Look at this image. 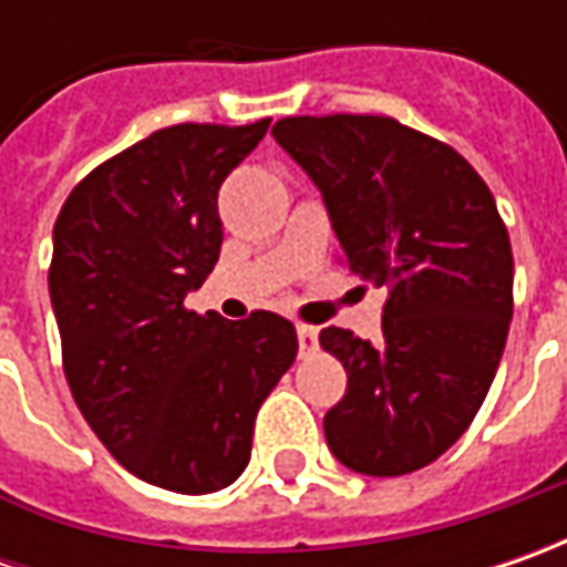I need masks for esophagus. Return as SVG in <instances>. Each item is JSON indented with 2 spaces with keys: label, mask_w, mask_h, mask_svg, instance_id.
Returning <instances> with one entry per match:
<instances>
[{
  "label": "esophagus",
  "mask_w": 567,
  "mask_h": 567,
  "mask_svg": "<svg viewBox=\"0 0 567 567\" xmlns=\"http://www.w3.org/2000/svg\"><path fill=\"white\" fill-rule=\"evenodd\" d=\"M296 338H299V350H302V353H312L318 347V328L299 324V328H296Z\"/></svg>",
  "instance_id": "1"
}]
</instances>
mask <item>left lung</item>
Returning <instances> with one entry per match:
<instances>
[{
	"label": "left lung",
	"mask_w": 567,
	"mask_h": 567,
	"mask_svg": "<svg viewBox=\"0 0 567 567\" xmlns=\"http://www.w3.org/2000/svg\"><path fill=\"white\" fill-rule=\"evenodd\" d=\"M321 192L347 268L388 284L381 340L324 328L347 394L324 413L343 467L403 476L483 406L512 324L514 258L489 186L447 144L388 116H290L271 128Z\"/></svg>",
	"instance_id": "8db88e82"
}]
</instances>
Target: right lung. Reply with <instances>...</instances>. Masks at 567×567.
<instances>
[{"mask_svg":"<svg viewBox=\"0 0 567 567\" xmlns=\"http://www.w3.org/2000/svg\"><path fill=\"white\" fill-rule=\"evenodd\" d=\"M268 125L161 128L87 173L55 217L50 302L72 398L161 489L205 495L246 470L255 413L299 350L274 312L186 309L220 258L217 192Z\"/></svg>","mask_w":567,"mask_h":567,"instance_id":"1","label":"right lung"}]
</instances>
